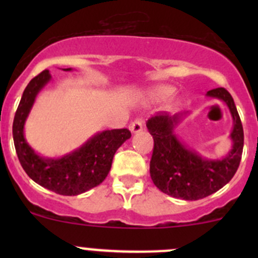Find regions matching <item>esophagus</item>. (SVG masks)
<instances>
[{"label": "esophagus", "mask_w": 258, "mask_h": 258, "mask_svg": "<svg viewBox=\"0 0 258 258\" xmlns=\"http://www.w3.org/2000/svg\"><path fill=\"white\" fill-rule=\"evenodd\" d=\"M130 130H131L132 134H137V132L142 131L144 130V123L142 121H135L130 124Z\"/></svg>", "instance_id": "1"}]
</instances>
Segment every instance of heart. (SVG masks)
<instances>
[{"label":"heart","mask_w":258,"mask_h":258,"mask_svg":"<svg viewBox=\"0 0 258 258\" xmlns=\"http://www.w3.org/2000/svg\"><path fill=\"white\" fill-rule=\"evenodd\" d=\"M173 92V87L168 85H160V86H155L153 88H151L148 91V97L153 101H161L167 98L171 93Z\"/></svg>","instance_id":"heart-1"}]
</instances>
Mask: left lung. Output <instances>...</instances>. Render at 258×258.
I'll return each instance as SVG.
<instances>
[{
	"label": "left lung",
	"mask_w": 258,
	"mask_h": 258,
	"mask_svg": "<svg viewBox=\"0 0 258 258\" xmlns=\"http://www.w3.org/2000/svg\"><path fill=\"white\" fill-rule=\"evenodd\" d=\"M206 96L223 101L232 116L233 128L230 135L232 148L225 157L217 160L202 157L182 144L175 130L188 114L186 111L173 116L160 112L146 122L155 144L150 162L153 183L163 194L186 201L204 199L228 183L240 166L243 150V128L232 96L222 87L213 88Z\"/></svg>",
	"instance_id": "1"
}]
</instances>
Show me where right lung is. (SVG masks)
<instances>
[{
  "label": "right lung",
  "instance_id": "add662e5",
  "mask_svg": "<svg viewBox=\"0 0 258 258\" xmlns=\"http://www.w3.org/2000/svg\"><path fill=\"white\" fill-rule=\"evenodd\" d=\"M51 79L49 71L45 70L33 77L23 91L12 126L15 148L21 166L36 183L58 195L76 196L102 183L110 172L114 153L131 137V132L127 128L98 132L77 150L58 158L36 153L25 139V122L38 92Z\"/></svg>",
  "mask_w": 258,
  "mask_h": 258
}]
</instances>
